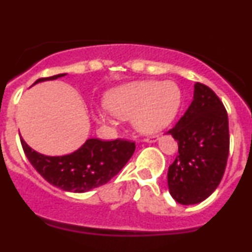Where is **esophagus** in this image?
<instances>
[{"label": "esophagus", "instance_id": "1", "mask_svg": "<svg viewBox=\"0 0 252 252\" xmlns=\"http://www.w3.org/2000/svg\"><path fill=\"white\" fill-rule=\"evenodd\" d=\"M158 140L157 136H151V137H146V139H144L145 142H156Z\"/></svg>", "mask_w": 252, "mask_h": 252}]
</instances>
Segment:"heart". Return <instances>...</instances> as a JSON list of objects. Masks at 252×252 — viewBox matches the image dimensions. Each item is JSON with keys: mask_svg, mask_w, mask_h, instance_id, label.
I'll return each instance as SVG.
<instances>
[{"mask_svg": "<svg viewBox=\"0 0 252 252\" xmlns=\"http://www.w3.org/2000/svg\"><path fill=\"white\" fill-rule=\"evenodd\" d=\"M180 106L181 92L174 82H134L108 93L107 108H96L94 118L101 124H113L115 116L131 118L137 130L152 135L173 123Z\"/></svg>", "mask_w": 252, "mask_h": 252, "instance_id": "heart-1", "label": "heart"}]
</instances>
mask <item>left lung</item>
<instances>
[{
  "label": "left lung",
  "instance_id": "1",
  "mask_svg": "<svg viewBox=\"0 0 252 252\" xmlns=\"http://www.w3.org/2000/svg\"><path fill=\"white\" fill-rule=\"evenodd\" d=\"M168 134L179 145V155L168 170L169 193L182 205L203 202L217 189L226 169V108L209 87L195 83L189 107Z\"/></svg>",
  "mask_w": 252,
  "mask_h": 252
}]
</instances>
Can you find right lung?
<instances>
[{"label": "right lung", "mask_w": 252, "mask_h": 252, "mask_svg": "<svg viewBox=\"0 0 252 252\" xmlns=\"http://www.w3.org/2000/svg\"><path fill=\"white\" fill-rule=\"evenodd\" d=\"M63 76L66 73L39 78L33 84L54 81ZM20 141L29 161L44 180L58 189L73 193L88 192L105 185L122 170L135 151L134 142L88 139L70 155L50 157L36 152L23 137Z\"/></svg>", "instance_id": "right-lung-1"}]
</instances>
